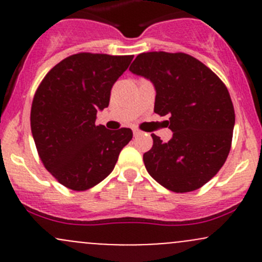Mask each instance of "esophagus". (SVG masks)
I'll return each instance as SVG.
<instances>
[{
	"label": "esophagus",
	"mask_w": 262,
	"mask_h": 262,
	"mask_svg": "<svg viewBox=\"0 0 262 262\" xmlns=\"http://www.w3.org/2000/svg\"><path fill=\"white\" fill-rule=\"evenodd\" d=\"M142 132L139 130V129H133V134H134V137H137V136H139V134H141Z\"/></svg>",
	"instance_id": "34e87169"
}]
</instances>
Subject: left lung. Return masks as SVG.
<instances>
[{
  "mask_svg": "<svg viewBox=\"0 0 262 262\" xmlns=\"http://www.w3.org/2000/svg\"><path fill=\"white\" fill-rule=\"evenodd\" d=\"M129 71L156 90L155 113L168 115L172 138L152 134L143 155L150 176L166 189L189 192L216 175L228 157L234 128L231 96L212 70L185 53L149 52L137 55Z\"/></svg>",
  "mask_w": 262,
  "mask_h": 262,
  "instance_id": "left-lung-1",
  "label": "left lung"
}]
</instances>
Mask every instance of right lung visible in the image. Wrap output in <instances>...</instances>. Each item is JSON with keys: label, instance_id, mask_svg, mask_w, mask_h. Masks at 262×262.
Wrapping results in <instances>:
<instances>
[{"label": "right lung", "instance_id": "obj_1", "mask_svg": "<svg viewBox=\"0 0 262 262\" xmlns=\"http://www.w3.org/2000/svg\"><path fill=\"white\" fill-rule=\"evenodd\" d=\"M133 55L78 53L52 68L34 96L30 125L47 170L62 185L83 191L114 170L130 142L129 128L109 130L96 114L109 106L110 91Z\"/></svg>", "mask_w": 262, "mask_h": 262}]
</instances>
